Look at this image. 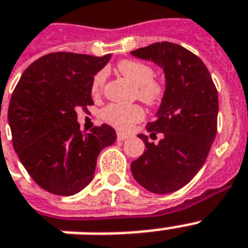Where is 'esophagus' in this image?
I'll return each mask as SVG.
<instances>
[{"label":"esophagus","mask_w":248,"mask_h":248,"mask_svg":"<svg viewBox=\"0 0 248 248\" xmlns=\"http://www.w3.org/2000/svg\"><path fill=\"white\" fill-rule=\"evenodd\" d=\"M117 139L121 140V141H124V140L128 139V135L127 134H124V132H118V134H117Z\"/></svg>","instance_id":"esophagus-1"}]
</instances>
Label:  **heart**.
<instances>
[{"label":"heart","mask_w":248,"mask_h":248,"mask_svg":"<svg viewBox=\"0 0 248 248\" xmlns=\"http://www.w3.org/2000/svg\"><path fill=\"white\" fill-rule=\"evenodd\" d=\"M121 75L136 86V96L148 105L158 104L165 95V86L155 78L151 65L138 60H122L117 65ZM107 81V72L99 71L91 81L93 96H100ZM103 120L121 131H126L144 118V110L139 105L109 104L101 112Z\"/></svg>","instance_id":"obj_1"}]
</instances>
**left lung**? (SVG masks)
I'll return each instance as SVG.
<instances>
[{"mask_svg":"<svg viewBox=\"0 0 248 248\" xmlns=\"http://www.w3.org/2000/svg\"><path fill=\"white\" fill-rule=\"evenodd\" d=\"M131 55L155 62L166 78L158 112L147 124L151 138L161 134L162 139L155 144L138 135L147 149L132 161V176L152 193L176 192L196 176L215 140L217 90L203 62L180 45L157 42Z\"/></svg>","mask_w":248,"mask_h":248,"instance_id":"obj_1","label":"left lung"}]
</instances>
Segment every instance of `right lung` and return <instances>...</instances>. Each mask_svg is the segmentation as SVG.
<instances>
[{
    "mask_svg": "<svg viewBox=\"0 0 248 248\" xmlns=\"http://www.w3.org/2000/svg\"><path fill=\"white\" fill-rule=\"evenodd\" d=\"M51 52L21 75L9 104L14 149L41 188L73 196L93 180L97 155L117 139L108 124L79 130L76 110L93 105L91 81L110 59Z\"/></svg>",
    "mask_w": 248,
    "mask_h": 248,
    "instance_id": "add662e5",
    "label": "right lung"
}]
</instances>
